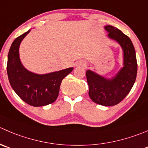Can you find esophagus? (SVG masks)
Returning a JSON list of instances; mask_svg holds the SVG:
<instances>
[{"label": "esophagus", "mask_w": 148, "mask_h": 148, "mask_svg": "<svg viewBox=\"0 0 148 148\" xmlns=\"http://www.w3.org/2000/svg\"><path fill=\"white\" fill-rule=\"evenodd\" d=\"M82 65H83V66H84V64H82Z\"/></svg>", "instance_id": "obj_1"}]
</instances>
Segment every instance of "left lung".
Wrapping results in <instances>:
<instances>
[{"label":"left lung","mask_w":148,"mask_h":148,"mask_svg":"<svg viewBox=\"0 0 148 148\" xmlns=\"http://www.w3.org/2000/svg\"><path fill=\"white\" fill-rule=\"evenodd\" d=\"M108 37L121 45L124 53V66L111 79H108L91 70L86 71L89 96L93 102L105 106L119 103L130 92L136 80L137 64L134 45L128 36L113 26L104 27Z\"/></svg>","instance_id":"left-lung-1"}]
</instances>
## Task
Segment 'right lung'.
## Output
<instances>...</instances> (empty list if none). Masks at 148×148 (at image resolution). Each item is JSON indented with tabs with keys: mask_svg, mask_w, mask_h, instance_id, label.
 Here are the masks:
<instances>
[{
	"mask_svg": "<svg viewBox=\"0 0 148 148\" xmlns=\"http://www.w3.org/2000/svg\"><path fill=\"white\" fill-rule=\"evenodd\" d=\"M30 30L16 38L8 55L7 74L13 90L25 103L34 107L53 103L58 96L63 79L73 70L72 67L45 74L31 72L24 68L19 58V45Z\"/></svg>",
	"mask_w": 148,
	"mask_h": 148,
	"instance_id": "right-lung-1",
	"label": "right lung"
}]
</instances>
